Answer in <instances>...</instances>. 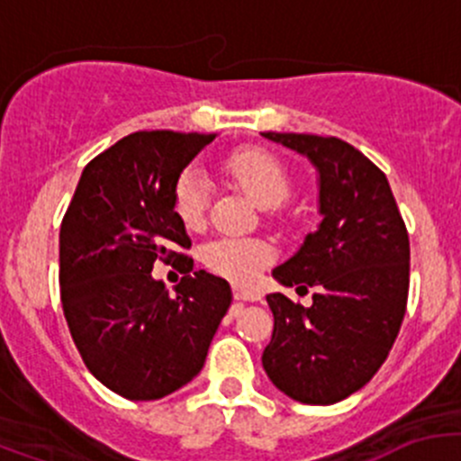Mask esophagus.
I'll use <instances>...</instances> for the list:
<instances>
[{"label":"esophagus","mask_w":461,"mask_h":461,"mask_svg":"<svg viewBox=\"0 0 461 461\" xmlns=\"http://www.w3.org/2000/svg\"><path fill=\"white\" fill-rule=\"evenodd\" d=\"M234 299L243 301V303H257V301H260V292L254 290V287L234 285Z\"/></svg>","instance_id":"34e87169"}]
</instances>
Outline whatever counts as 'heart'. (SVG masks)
<instances>
[{
  "label": "heart",
  "instance_id": "heart-1",
  "mask_svg": "<svg viewBox=\"0 0 461 461\" xmlns=\"http://www.w3.org/2000/svg\"><path fill=\"white\" fill-rule=\"evenodd\" d=\"M225 171L240 192L257 207H278L290 196V174L278 158L258 149H245L227 158ZM174 212L187 230H198L204 221L209 201V185L198 169H187L174 185ZM272 258V248L258 239L222 236L204 245L203 260L212 272L236 283H248Z\"/></svg>",
  "mask_w": 461,
  "mask_h": 461
}]
</instances>
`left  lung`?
<instances>
[{"instance_id": "8db88e82", "label": "left lung", "mask_w": 461, "mask_h": 461, "mask_svg": "<svg viewBox=\"0 0 461 461\" xmlns=\"http://www.w3.org/2000/svg\"><path fill=\"white\" fill-rule=\"evenodd\" d=\"M308 158L317 171V230L272 269L283 287H317L312 305L267 294L269 381L290 399L330 406L373 379L388 357L408 299L411 245L393 189L352 144L308 133H260Z\"/></svg>"}]
</instances>
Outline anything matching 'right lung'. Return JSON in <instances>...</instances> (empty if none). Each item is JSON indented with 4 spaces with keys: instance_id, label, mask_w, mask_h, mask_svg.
<instances>
[{
    "instance_id": "1",
    "label": "right lung",
    "mask_w": 461,
    "mask_h": 461,
    "mask_svg": "<svg viewBox=\"0 0 461 461\" xmlns=\"http://www.w3.org/2000/svg\"><path fill=\"white\" fill-rule=\"evenodd\" d=\"M216 133L138 131L85 167L59 230V287L68 330L100 384L133 402L187 385L231 305L225 278L185 261L192 239L174 212V185ZM156 258L188 263L171 295Z\"/></svg>"
}]
</instances>
